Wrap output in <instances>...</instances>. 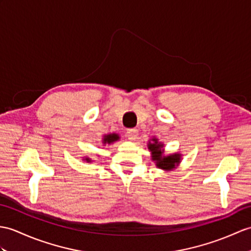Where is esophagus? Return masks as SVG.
Segmentation results:
<instances>
[{
	"label": "esophagus",
	"mask_w": 251,
	"mask_h": 251,
	"mask_svg": "<svg viewBox=\"0 0 251 251\" xmlns=\"http://www.w3.org/2000/svg\"><path fill=\"white\" fill-rule=\"evenodd\" d=\"M126 133H127L128 139L135 140L138 136V129H136V128H129V129H127Z\"/></svg>",
	"instance_id": "esophagus-1"
}]
</instances>
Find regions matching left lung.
<instances>
[{
  "label": "left lung",
  "mask_w": 251,
  "mask_h": 251,
  "mask_svg": "<svg viewBox=\"0 0 251 251\" xmlns=\"http://www.w3.org/2000/svg\"><path fill=\"white\" fill-rule=\"evenodd\" d=\"M164 144L158 142V139L153 138L152 142H149L148 149L152 152V160L155 161L156 167L162 169L165 171H170L176 169V166L180 162V154H172V155H164Z\"/></svg>",
  "instance_id": "1"
}]
</instances>
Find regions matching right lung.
Masks as SVG:
<instances>
[{
    "instance_id": "1",
    "label": "right lung",
    "mask_w": 251,
    "mask_h": 251,
    "mask_svg": "<svg viewBox=\"0 0 251 251\" xmlns=\"http://www.w3.org/2000/svg\"><path fill=\"white\" fill-rule=\"evenodd\" d=\"M119 139H120L119 135H116V133H110V135L103 136L102 143H103V144H111V143H113V142H115V141H118ZM83 160H85V161H87V162L91 161V159H90V158H86V157H85V158H84Z\"/></svg>"
}]
</instances>
